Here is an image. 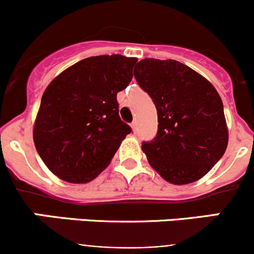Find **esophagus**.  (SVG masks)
I'll list each match as a JSON object with an SVG mask.
<instances>
[{"mask_svg":"<svg viewBox=\"0 0 254 254\" xmlns=\"http://www.w3.org/2000/svg\"><path fill=\"white\" fill-rule=\"evenodd\" d=\"M131 127H132V131L137 132V123L136 122L131 123Z\"/></svg>","mask_w":254,"mask_h":254,"instance_id":"obj_1","label":"esophagus"}]
</instances>
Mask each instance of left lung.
<instances>
[{
    "label": "left lung",
    "instance_id": "left-lung-1",
    "mask_svg": "<svg viewBox=\"0 0 254 254\" xmlns=\"http://www.w3.org/2000/svg\"><path fill=\"white\" fill-rule=\"evenodd\" d=\"M134 77L157 109V134L142 142L151 167L178 186L200 179L224 156L229 142L215 87L176 60L143 59Z\"/></svg>",
    "mask_w": 254,
    "mask_h": 254
}]
</instances>
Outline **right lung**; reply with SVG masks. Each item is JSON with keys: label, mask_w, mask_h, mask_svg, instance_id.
<instances>
[{"label": "right lung", "mask_w": 254, "mask_h": 254, "mask_svg": "<svg viewBox=\"0 0 254 254\" xmlns=\"http://www.w3.org/2000/svg\"><path fill=\"white\" fill-rule=\"evenodd\" d=\"M136 58L83 59L50 82L33 139L43 162L70 183H87L111 163L131 127L119 117L118 92L132 79Z\"/></svg>", "instance_id": "obj_1"}]
</instances>
